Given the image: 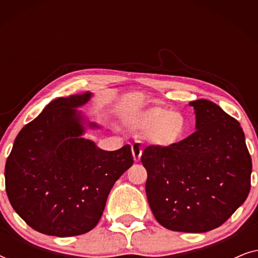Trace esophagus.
I'll return each mask as SVG.
<instances>
[{
  "instance_id": "esophagus-1",
  "label": "esophagus",
  "mask_w": 258,
  "mask_h": 258,
  "mask_svg": "<svg viewBox=\"0 0 258 258\" xmlns=\"http://www.w3.org/2000/svg\"><path fill=\"white\" fill-rule=\"evenodd\" d=\"M133 150V156L135 162H139L141 160V156H142V146L140 143H134L132 146Z\"/></svg>"
}]
</instances>
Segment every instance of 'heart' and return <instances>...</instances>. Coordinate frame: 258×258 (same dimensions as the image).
Instances as JSON below:
<instances>
[{"label":"heart","mask_w":258,"mask_h":258,"mask_svg":"<svg viewBox=\"0 0 258 258\" xmlns=\"http://www.w3.org/2000/svg\"><path fill=\"white\" fill-rule=\"evenodd\" d=\"M126 124L144 133L148 142L162 149L181 142L188 129V122L182 112L160 105L134 112L126 118Z\"/></svg>","instance_id":"obj_1"}]
</instances>
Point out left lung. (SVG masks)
I'll return each mask as SVG.
<instances>
[{"instance_id":"left-lung-1","label":"left lung","mask_w":258,"mask_h":258,"mask_svg":"<svg viewBox=\"0 0 258 258\" xmlns=\"http://www.w3.org/2000/svg\"><path fill=\"white\" fill-rule=\"evenodd\" d=\"M196 132L170 148L148 147L147 199L158 223L172 231L207 232L244 203L252 163L238 121L208 100L189 102Z\"/></svg>"}]
</instances>
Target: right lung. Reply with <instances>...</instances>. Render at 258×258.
<instances>
[{"mask_svg":"<svg viewBox=\"0 0 258 258\" xmlns=\"http://www.w3.org/2000/svg\"><path fill=\"white\" fill-rule=\"evenodd\" d=\"M93 96L51 101L21 129L7 158L9 202L42 234L69 237L94 229L112 185L134 163L129 144L107 151L84 139L87 130L101 129L79 110Z\"/></svg>","mask_w":258,"mask_h":258,"instance_id":"add662e5","label":"right lung"}]
</instances>
